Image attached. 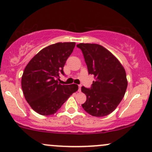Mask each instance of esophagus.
Here are the masks:
<instances>
[{"instance_id": "esophagus-1", "label": "esophagus", "mask_w": 152, "mask_h": 152, "mask_svg": "<svg viewBox=\"0 0 152 152\" xmlns=\"http://www.w3.org/2000/svg\"><path fill=\"white\" fill-rule=\"evenodd\" d=\"M81 85H78V92H81Z\"/></svg>"}]
</instances>
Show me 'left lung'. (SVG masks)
<instances>
[{
  "label": "left lung",
  "instance_id": "obj_1",
  "mask_svg": "<svg viewBox=\"0 0 152 152\" xmlns=\"http://www.w3.org/2000/svg\"><path fill=\"white\" fill-rule=\"evenodd\" d=\"M88 74L95 81L91 88L81 87L86 101L83 109L93 116L103 117L114 111L121 102L128 81L124 68L109 50L95 43H79Z\"/></svg>",
  "mask_w": 152,
  "mask_h": 152
}]
</instances>
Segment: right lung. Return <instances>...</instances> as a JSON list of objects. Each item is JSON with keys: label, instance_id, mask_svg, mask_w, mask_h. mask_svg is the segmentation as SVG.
<instances>
[{"label": "right lung", "instance_id": "obj_1", "mask_svg": "<svg viewBox=\"0 0 152 152\" xmlns=\"http://www.w3.org/2000/svg\"><path fill=\"white\" fill-rule=\"evenodd\" d=\"M75 46V42L50 45L40 50L26 66L22 90L26 100L38 114H55L78 90V85H61L58 81L60 75H64V66Z\"/></svg>", "mask_w": 152, "mask_h": 152}]
</instances>
